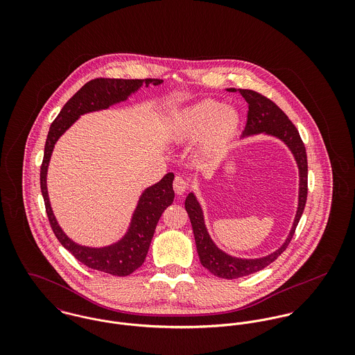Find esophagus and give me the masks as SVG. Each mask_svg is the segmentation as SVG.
Segmentation results:
<instances>
[{"instance_id":"34e87169","label":"esophagus","mask_w":355,"mask_h":355,"mask_svg":"<svg viewBox=\"0 0 355 355\" xmlns=\"http://www.w3.org/2000/svg\"><path fill=\"white\" fill-rule=\"evenodd\" d=\"M173 190L179 196L184 194L186 190H187V182L182 176H176L175 180H173Z\"/></svg>"}]
</instances>
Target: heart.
<instances>
[{"label":"heart","mask_w":355,"mask_h":355,"mask_svg":"<svg viewBox=\"0 0 355 355\" xmlns=\"http://www.w3.org/2000/svg\"><path fill=\"white\" fill-rule=\"evenodd\" d=\"M241 127L236 107L214 100L194 103L179 110L169 124V138L178 144L200 141L203 159L217 161Z\"/></svg>","instance_id":"obj_1"}]
</instances>
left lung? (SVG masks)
Returning <instances> with one entry per match:
<instances>
[{"label":"left lung","instance_id":"8db88e82","mask_svg":"<svg viewBox=\"0 0 355 355\" xmlns=\"http://www.w3.org/2000/svg\"><path fill=\"white\" fill-rule=\"evenodd\" d=\"M227 92H231V93L239 92V94L249 103L248 124L245 127L242 138H249L253 135L262 134V135H268L282 141L293 154L298 166V173H300L298 206H297V213L294 217L293 227L286 241L277 250L259 258L235 257L220 249L214 243V241L211 239L207 231L202 206L198 201L197 196L194 194V191H191L186 197L184 207L189 213V217L193 225L197 252L200 255L201 263L210 273H213L217 277L238 279V277L249 276L252 273L266 268L287 249L288 243L291 242L295 228L304 213V203L307 197V157H306L304 142L300 137L298 130L275 102L268 100L266 97L255 93L253 90L227 89Z\"/></svg>","mask_w":355,"mask_h":355}]
</instances>
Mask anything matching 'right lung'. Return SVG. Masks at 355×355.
<instances>
[{
    "instance_id": "obj_1",
    "label": "right lung",
    "mask_w": 355,
    "mask_h": 355,
    "mask_svg": "<svg viewBox=\"0 0 355 355\" xmlns=\"http://www.w3.org/2000/svg\"><path fill=\"white\" fill-rule=\"evenodd\" d=\"M161 79H94L87 82L60 110L51 123L45 144V154L41 166V191L51 221V230L58 242L86 266L113 276H128L145 262L152 243L153 235L162 211L173 202L172 187L175 175L168 172L158 183L145 189L139 196L125 234L112 245L92 248L72 241L60 227L48 193V169L54 145L83 114L109 109L113 105L127 101L145 85L158 86Z\"/></svg>"
}]
</instances>
